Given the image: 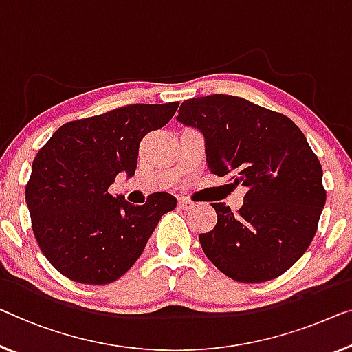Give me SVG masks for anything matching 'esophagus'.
<instances>
[{
  "instance_id": "34e87169",
  "label": "esophagus",
  "mask_w": 352,
  "mask_h": 352,
  "mask_svg": "<svg viewBox=\"0 0 352 352\" xmlns=\"http://www.w3.org/2000/svg\"><path fill=\"white\" fill-rule=\"evenodd\" d=\"M178 207H180L182 210H191L194 207V204L191 201H188V199H185V197H180L178 199Z\"/></svg>"
}]
</instances>
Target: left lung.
<instances>
[{"label":"left lung","mask_w":352,"mask_h":352,"mask_svg":"<svg viewBox=\"0 0 352 352\" xmlns=\"http://www.w3.org/2000/svg\"><path fill=\"white\" fill-rule=\"evenodd\" d=\"M178 120L204 133L208 170L246 188L237 212L212 204L217 224L199 234L207 258L242 283L289 270L310 246L326 204L321 162L298 126L232 94L186 99Z\"/></svg>","instance_id":"8db88e82"}]
</instances>
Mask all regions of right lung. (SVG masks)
<instances>
[{"label": "right lung", "instance_id": "add662e5", "mask_svg": "<svg viewBox=\"0 0 352 352\" xmlns=\"http://www.w3.org/2000/svg\"><path fill=\"white\" fill-rule=\"evenodd\" d=\"M180 102L129 104L60 126L38 151L25 186L31 229L47 261L72 281L107 285L142 254L177 199L155 192L144 206L110 194L133 175L145 134L170 122Z\"/></svg>", "mask_w": 352, "mask_h": 352}]
</instances>
